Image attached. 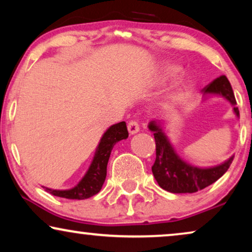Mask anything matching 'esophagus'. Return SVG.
<instances>
[{
    "mask_svg": "<svg viewBox=\"0 0 252 252\" xmlns=\"http://www.w3.org/2000/svg\"><path fill=\"white\" fill-rule=\"evenodd\" d=\"M127 128H128V132L129 134H136L137 132L140 130V126H139V123L136 122V120H130L128 123V125H127Z\"/></svg>",
    "mask_w": 252,
    "mask_h": 252,
    "instance_id": "esophagus-1",
    "label": "esophagus"
}]
</instances>
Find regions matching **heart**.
I'll list each match as a JSON object with an SVG mask.
<instances>
[{"label":"heart","instance_id":"1","mask_svg":"<svg viewBox=\"0 0 252 252\" xmlns=\"http://www.w3.org/2000/svg\"><path fill=\"white\" fill-rule=\"evenodd\" d=\"M177 71H178V68L175 66H165L163 70V75L165 78L172 77V75L177 73Z\"/></svg>","mask_w":252,"mask_h":252}]
</instances>
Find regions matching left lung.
Instances as JSON below:
<instances>
[{"label":"left lung","mask_w":252,"mask_h":252,"mask_svg":"<svg viewBox=\"0 0 252 252\" xmlns=\"http://www.w3.org/2000/svg\"><path fill=\"white\" fill-rule=\"evenodd\" d=\"M202 93L203 95L216 94L225 97L234 106L233 110L235 115L240 117L239 109L235 106L236 99L232 86L225 75L215 79L211 84L202 89ZM148 127L151 132H154L155 142H156V160L151 170L158 185L165 190L174 194H184V192L192 194L202 190L222 177L232 164L233 156L225 163L213 167L201 168L192 166L182 160L175 153L174 148L172 147L167 136L160 128L159 124L153 120Z\"/></svg>","instance_id":"obj_1"}]
</instances>
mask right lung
Returning a JSON list of instances; mask_svg holds the SVG:
<instances>
[{"label":"right lung","mask_w":252,"mask_h":252,"mask_svg":"<svg viewBox=\"0 0 252 252\" xmlns=\"http://www.w3.org/2000/svg\"><path fill=\"white\" fill-rule=\"evenodd\" d=\"M128 137V130L125 122H120L109 127L108 130L103 134L97 148H96L94 158L91 166L86 172L85 177L79 181V184L72 189L67 190H56L43 187L46 191L51 195L58 196L67 199H86L92 197L101 190L106 177V166L110 158V154L113 146L119 141Z\"/></svg>","instance_id":"add662e5"}]
</instances>
